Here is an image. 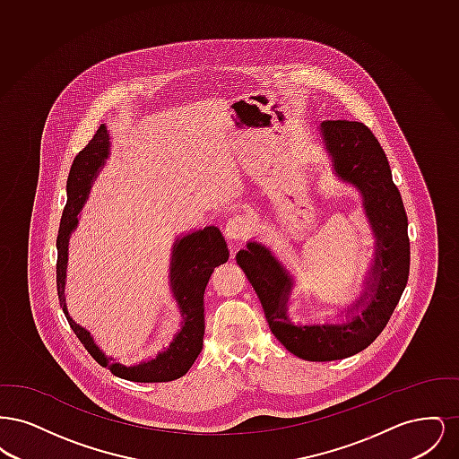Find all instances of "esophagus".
I'll use <instances>...</instances> for the list:
<instances>
[{
  "label": "esophagus",
  "mask_w": 459,
  "mask_h": 459,
  "mask_svg": "<svg viewBox=\"0 0 459 459\" xmlns=\"http://www.w3.org/2000/svg\"><path fill=\"white\" fill-rule=\"evenodd\" d=\"M249 230V223L242 215H236L232 219H229L225 225V236L227 239L240 240L244 239V236Z\"/></svg>",
  "instance_id": "obj_1"
}]
</instances>
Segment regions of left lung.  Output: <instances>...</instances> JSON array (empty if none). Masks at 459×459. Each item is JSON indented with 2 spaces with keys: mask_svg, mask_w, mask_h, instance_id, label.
Here are the masks:
<instances>
[{
  "mask_svg": "<svg viewBox=\"0 0 459 459\" xmlns=\"http://www.w3.org/2000/svg\"><path fill=\"white\" fill-rule=\"evenodd\" d=\"M322 135L337 175L361 191L377 238L365 292L348 309L365 307L363 313L341 325L296 327L285 309L292 282L281 263L256 242H247L236 256L260 298L272 333L285 350L307 361L342 359L368 348L391 320L410 275L408 217L380 143L356 120H325Z\"/></svg>",
  "mask_w": 459,
  "mask_h": 459,
  "instance_id": "1",
  "label": "left lung"
}]
</instances>
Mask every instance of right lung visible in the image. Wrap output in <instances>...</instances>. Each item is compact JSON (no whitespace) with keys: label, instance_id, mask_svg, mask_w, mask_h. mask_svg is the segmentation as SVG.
<instances>
[{"label":"right lung","instance_id":"1","mask_svg":"<svg viewBox=\"0 0 459 459\" xmlns=\"http://www.w3.org/2000/svg\"><path fill=\"white\" fill-rule=\"evenodd\" d=\"M108 131L101 124L100 129L92 135V139L89 141L88 146L74 158V163L70 167V174L66 178V204L56 238L58 299L74 333L101 367L108 368L113 375L132 382H170L186 375L196 361L197 354L203 350L204 289L215 266L229 260V249L217 227H204L203 230H197L177 240L170 266V281L175 301L178 303V307L182 311L180 315L184 327L177 333L170 348L158 354L152 361L135 367H124L120 363H113L94 344L88 330L79 327L68 316L64 296L68 236L77 225V215L88 197L91 182L96 178V174L108 158Z\"/></svg>","mask_w":459,"mask_h":459}]
</instances>
